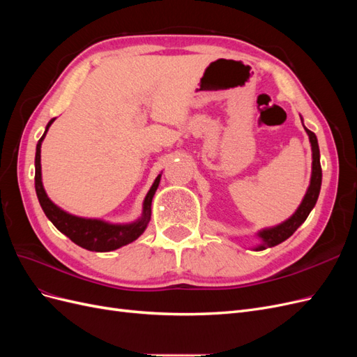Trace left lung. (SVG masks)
I'll list each match as a JSON object with an SVG mask.
<instances>
[{
  "instance_id": "obj_1",
  "label": "left lung",
  "mask_w": 357,
  "mask_h": 357,
  "mask_svg": "<svg viewBox=\"0 0 357 357\" xmlns=\"http://www.w3.org/2000/svg\"><path fill=\"white\" fill-rule=\"evenodd\" d=\"M302 121V119H301ZM305 128V126H304ZM305 131L310 137V143H311V150H312V172H311V180H310V186L305 193L304 199H302L301 205L298 210L294 213L291 218H289L286 222L280 223L274 228H266L259 231L257 236L261 238V244L255 247V250H265L268 247H274L280 243H283L287 240L290 235H294V232L299 228V226L305 222L308 218L310 211L314 208V205L317 202L319 193H320V186H321V167H320V150H319V143H317V137L314 132H311L310 129L305 128Z\"/></svg>"
}]
</instances>
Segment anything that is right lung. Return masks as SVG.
<instances>
[{"mask_svg": "<svg viewBox=\"0 0 357 357\" xmlns=\"http://www.w3.org/2000/svg\"><path fill=\"white\" fill-rule=\"evenodd\" d=\"M53 121H55V119H52L47 123L46 131L38 139L36 150V192L41 208L47 215V219L56 226L58 231H61L63 235H67L73 243L91 252H112L119 247L135 241L138 236L146 231L150 215H152V199L159 186L160 174L156 177L152 188L147 192L143 202V214L137 222L128 225H113L100 219L77 218V215H73L67 211H63L49 199L41 181V143L43 139H45L47 129L50 128Z\"/></svg>", "mask_w": 357, "mask_h": 357, "instance_id": "obj_1", "label": "right lung"}]
</instances>
